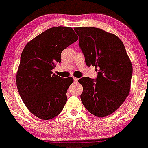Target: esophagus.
<instances>
[{
	"instance_id": "obj_1",
	"label": "esophagus",
	"mask_w": 148,
	"mask_h": 148,
	"mask_svg": "<svg viewBox=\"0 0 148 148\" xmlns=\"http://www.w3.org/2000/svg\"><path fill=\"white\" fill-rule=\"evenodd\" d=\"M73 79H74V82H75V83H77V82H78L79 79H78V78H77V77H73Z\"/></svg>"
}]
</instances>
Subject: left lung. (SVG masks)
Wrapping results in <instances>:
<instances>
[{
	"label": "left lung",
	"mask_w": 148,
	"mask_h": 148,
	"mask_svg": "<svg viewBox=\"0 0 148 148\" xmlns=\"http://www.w3.org/2000/svg\"><path fill=\"white\" fill-rule=\"evenodd\" d=\"M87 66L98 69L96 79H79L81 100L91 114L104 117L121 106L130 92L133 66L123 42L100 28L75 27Z\"/></svg>",
	"instance_id": "left-lung-1"
}]
</instances>
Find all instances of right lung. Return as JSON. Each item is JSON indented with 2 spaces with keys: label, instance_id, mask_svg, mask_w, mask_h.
<instances>
[{
  "label": "right lung",
  "instance_id": "right-lung-1",
  "mask_svg": "<svg viewBox=\"0 0 148 148\" xmlns=\"http://www.w3.org/2000/svg\"><path fill=\"white\" fill-rule=\"evenodd\" d=\"M78 40L71 27L50 28L28 42L23 50L16 75L18 92L29 112L43 120L61 112L66 92L73 82L52 70L61 61V52Z\"/></svg>",
  "mask_w": 148,
  "mask_h": 148
}]
</instances>
